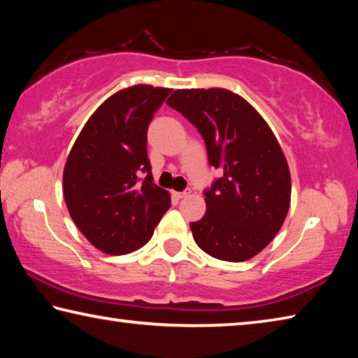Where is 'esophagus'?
Listing matches in <instances>:
<instances>
[{"label":"esophagus","mask_w":358,"mask_h":358,"mask_svg":"<svg viewBox=\"0 0 358 358\" xmlns=\"http://www.w3.org/2000/svg\"><path fill=\"white\" fill-rule=\"evenodd\" d=\"M191 194V191L187 189V191H181V192H173V197L175 199H185V197H187Z\"/></svg>","instance_id":"esophagus-1"}]
</instances>
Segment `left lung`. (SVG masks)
Segmentation results:
<instances>
[{
  "label": "left lung",
  "mask_w": 358,
  "mask_h": 358,
  "mask_svg": "<svg viewBox=\"0 0 358 358\" xmlns=\"http://www.w3.org/2000/svg\"><path fill=\"white\" fill-rule=\"evenodd\" d=\"M167 106L196 126L220 169L203 191L207 211L189 222L202 251L227 262L256 256L275 238L290 205V173L276 137L241 96L222 88L177 90Z\"/></svg>",
  "instance_id": "1"
}]
</instances>
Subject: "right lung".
Returning <instances> with one entry per match:
<instances>
[{"mask_svg":"<svg viewBox=\"0 0 358 358\" xmlns=\"http://www.w3.org/2000/svg\"><path fill=\"white\" fill-rule=\"evenodd\" d=\"M171 92L136 85L115 93L90 117L66 161L69 215L102 252L138 250L171 208L169 192L153 183L147 153L148 124Z\"/></svg>","mask_w":358,"mask_h":358,"instance_id":"obj_1","label":"right lung"}]
</instances>
